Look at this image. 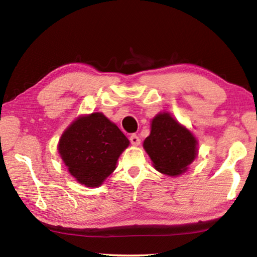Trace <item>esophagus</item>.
<instances>
[{
  "label": "esophagus",
  "instance_id": "esophagus-1",
  "mask_svg": "<svg viewBox=\"0 0 257 257\" xmlns=\"http://www.w3.org/2000/svg\"><path fill=\"white\" fill-rule=\"evenodd\" d=\"M129 139H130V143H132L134 146H138L139 144H141V139H139V137L137 136V135L133 134L132 136H130Z\"/></svg>",
  "mask_w": 257,
  "mask_h": 257
}]
</instances>
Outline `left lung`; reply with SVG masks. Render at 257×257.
<instances>
[{
    "label": "left lung",
    "mask_w": 257,
    "mask_h": 257,
    "mask_svg": "<svg viewBox=\"0 0 257 257\" xmlns=\"http://www.w3.org/2000/svg\"><path fill=\"white\" fill-rule=\"evenodd\" d=\"M197 146L193 133L169 112H160L152 119L151 134L143 144L155 170L170 177L187 171L198 154Z\"/></svg>",
    "instance_id": "1"
}]
</instances>
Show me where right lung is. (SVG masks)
<instances>
[{"instance_id":"obj_1","label":"right lung","mask_w":257,"mask_h":257,"mask_svg":"<svg viewBox=\"0 0 257 257\" xmlns=\"http://www.w3.org/2000/svg\"><path fill=\"white\" fill-rule=\"evenodd\" d=\"M128 138L102 112L79 115L61 135L59 154L80 185L99 187L115 170Z\"/></svg>"}]
</instances>
